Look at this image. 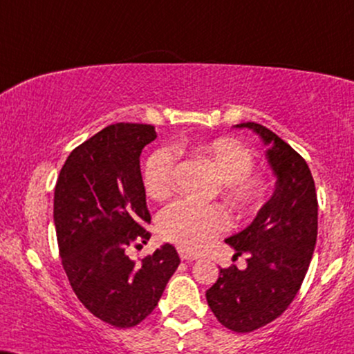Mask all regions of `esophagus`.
Here are the masks:
<instances>
[{"label": "esophagus", "mask_w": 354, "mask_h": 354, "mask_svg": "<svg viewBox=\"0 0 354 354\" xmlns=\"http://www.w3.org/2000/svg\"><path fill=\"white\" fill-rule=\"evenodd\" d=\"M178 253H180V258H181V259H185V261H194V259H198V258H199V254L187 252V250H185V248H180V250H178Z\"/></svg>", "instance_id": "esophagus-1"}]
</instances>
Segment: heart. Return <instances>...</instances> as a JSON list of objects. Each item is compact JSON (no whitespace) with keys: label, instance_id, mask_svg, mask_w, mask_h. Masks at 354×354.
Listing matches in <instances>:
<instances>
[{"label":"heart","instance_id":"heart-1","mask_svg":"<svg viewBox=\"0 0 354 354\" xmlns=\"http://www.w3.org/2000/svg\"><path fill=\"white\" fill-rule=\"evenodd\" d=\"M199 153L225 181V196L235 207L250 209L261 196L263 186L253 176L252 151L234 138H214L199 149ZM178 151L162 147L145 163V187L153 199L168 198L174 189ZM229 227V217L218 205H205L180 199L167 205L158 216V232L163 240L185 250H199Z\"/></svg>","mask_w":354,"mask_h":354}]
</instances>
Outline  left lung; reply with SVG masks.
<instances>
[{
  "label": "left lung",
  "instance_id": "1",
  "mask_svg": "<svg viewBox=\"0 0 354 354\" xmlns=\"http://www.w3.org/2000/svg\"><path fill=\"white\" fill-rule=\"evenodd\" d=\"M236 127L252 129L270 145L276 189L247 229L225 240L235 257L247 254V268H221L205 299L225 328L248 333L277 319L301 289L315 248L319 203L310 169L292 147L261 124Z\"/></svg>",
  "mask_w": 354,
  "mask_h": 354
}]
</instances>
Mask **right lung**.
<instances>
[{"mask_svg": "<svg viewBox=\"0 0 354 354\" xmlns=\"http://www.w3.org/2000/svg\"><path fill=\"white\" fill-rule=\"evenodd\" d=\"M155 138L149 124L107 125L71 151L55 185L53 222L71 289L93 315L118 328L151 314L180 265L169 243L140 263L125 253L150 240L140 155Z\"/></svg>", "mask_w": 354, "mask_h": 354, "instance_id": "add662e5", "label": "right lung"}]
</instances>
